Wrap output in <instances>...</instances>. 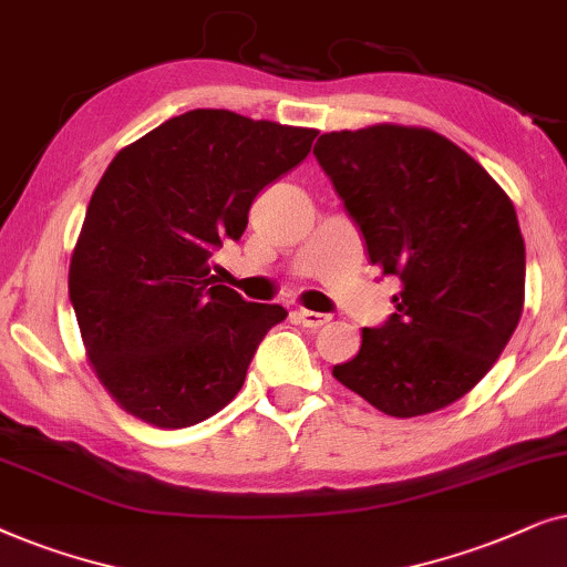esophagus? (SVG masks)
<instances>
[{
    "mask_svg": "<svg viewBox=\"0 0 567 567\" xmlns=\"http://www.w3.org/2000/svg\"><path fill=\"white\" fill-rule=\"evenodd\" d=\"M292 316H296V319L303 323V327H308V329H319V327H323V323L329 321L327 313L306 311V308H298V311H292Z\"/></svg>",
    "mask_w": 567,
    "mask_h": 567,
    "instance_id": "esophagus-1",
    "label": "esophagus"
}]
</instances>
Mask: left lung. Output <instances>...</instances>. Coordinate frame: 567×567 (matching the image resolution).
Returning a JSON list of instances; mask_svg holds the SVG:
<instances>
[{
  "label": "left lung",
  "instance_id": "left-lung-1",
  "mask_svg": "<svg viewBox=\"0 0 567 567\" xmlns=\"http://www.w3.org/2000/svg\"><path fill=\"white\" fill-rule=\"evenodd\" d=\"M313 155L396 277L394 313L362 329L334 379L391 417H417L477 386L518 327L526 251L511 199L482 165L430 130L379 124L321 134Z\"/></svg>",
  "mask_w": 567,
  "mask_h": 567
}]
</instances>
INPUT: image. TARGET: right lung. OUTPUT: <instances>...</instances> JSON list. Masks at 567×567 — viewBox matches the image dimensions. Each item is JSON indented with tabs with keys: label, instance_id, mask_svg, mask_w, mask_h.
Listing matches in <instances>:
<instances>
[{
	"label": "right lung",
	"instance_id": "1",
	"mask_svg": "<svg viewBox=\"0 0 567 567\" xmlns=\"http://www.w3.org/2000/svg\"><path fill=\"white\" fill-rule=\"evenodd\" d=\"M316 134L196 109L105 168L72 254L70 303L97 379L134 417L188 427L244 386L288 311L225 288L209 259L244 236L256 194L296 168Z\"/></svg>",
	"mask_w": 567,
	"mask_h": 567
}]
</instances>
